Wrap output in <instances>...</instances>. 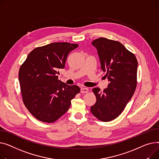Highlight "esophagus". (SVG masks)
<instances>
[{"instance_id":"obj_1","label":"esophagus","mask_w":159,"mask_h":159,"mask_svg":"<svg viewBox=\"0 0 159 159\" xmlns=\"http://www.w3.org/2000/svg\"><path fill=\"white\" fill-rule=\"evenodd\" d=\"M88 91H89V89L85 87H81V90H80L81 93H87V92H88Z\"/></svg>"}]
</instances>
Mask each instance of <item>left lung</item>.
<instances>
[{
    "mask_svg": "<svg viewBox=\"0 0 159 159\" xmlns=\"http://www.w3.org/2000/svg\"><path fill=\"white\" fill-rule=\"evenodd\" d=\"M92 44L98 51L101 68L106 72L109 83L102 92L98 87L92 89L96 102L90 111L99 120L107 122L122 113L134 95L138 63L135 56L119 42L99 38Z\"/></svg>",
    "mask_w": 159,
    "mask_h": 159,
    "instance_id": "1",
    "label": "left lung"
}]
</instances>
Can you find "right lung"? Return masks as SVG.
Segmentation results:
<instances>
[{"mask_svg":"<svg viewBox=\"0 0 159 159\" xmlns=\"http://www.w3.org/2000/svg\"><path fill=\"white\" fill-rule=\"evenodd\" d=\"M78 44L51 43L33 49L18 73L23 102L30 112L42 122L52 123L69 108L71 100L80 92L77 85L58 80L69 53Z\"/></svg>","mask_w":159,"mask_h":159,"instance_id":"add662e5","label":"right lung"}]
</instances>
